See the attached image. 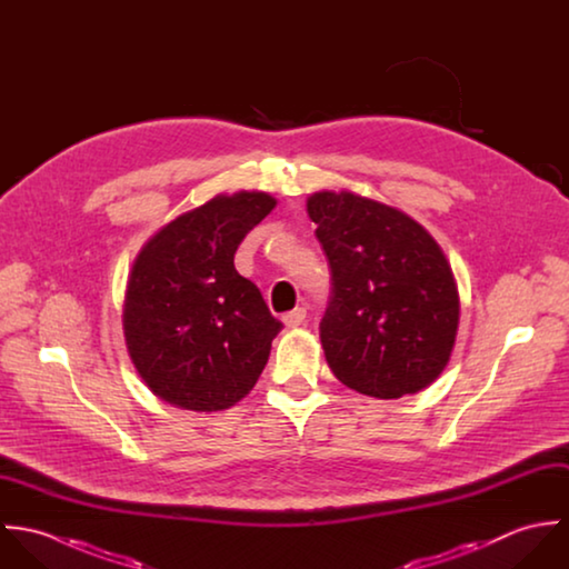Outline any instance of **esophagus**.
<instances>
[{
    "label": "esophagus",
    "instance_id": "esophagus-1",
    "mask_svg": "<svg viewBox=\"0 0 569 569\" xmlns=\"http://www.w3.org/2000/svg\"><path fill=\"white\" fill-rule=\"evenodd\" d=\"M305 320H307V309L305 307H298V309H293V311L282 316V322L289 326V328H296V326L302 325Z\"/></svg>",
    "mask_w": 569,
    "mask_h": 569
}]
</instances>
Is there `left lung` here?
<instances>
[{"mask_svg":"<svg viewBox=\"0 0 569 569\" xmlns=\"http://www.w3.org/2000/svg\"><path fill=\"white\" fill-rule=\"evenodd\" d=\"M307 210L330 267L320 337L332 375L375 399L427 388L460 320L442 249L401 210L346 190L311 194Z\"/></svg>","mask_w":569,"mask_h":569,"instance_id":"8db88e82","label":"left lung"}]
</instances>
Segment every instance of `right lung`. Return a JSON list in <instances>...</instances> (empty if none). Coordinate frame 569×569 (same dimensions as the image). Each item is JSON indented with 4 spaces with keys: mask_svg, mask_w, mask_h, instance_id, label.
Returning a JSON list of instances; mask_svg holds the SVG:
<instances>
[{
    "mask_svg": "<svg viewBox=\"0 0 569 569\" xmlns=\"http://www.w3.org/2000/svg\"><path fill=\"white\" fill-rule=\"evenodd\" d=\"M273 206L267 192L219 194L140 251L122 325L140 377L166 403L217 411L256 386L282 322L237 271L234 253Z\"/></svg>",
    "mask_w": 569,
    "mask_h": 569,
    "instance_id": "obj_1",
    "label": "right lung"
}]
</instances>
